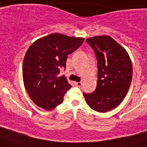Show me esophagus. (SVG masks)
<instances>
[{"label":"esophagus","mask_w":147,"mask_h":147,"mask_svg":"<svg viewBox=\"0 0 147 147\" xmlns=\"http://www.w3.org/2000/svg\"><path fill=\"white\" fill-rule=\"evenodd\" d=\"M76 85L78 86V87H81V86H82V82H76Z\"/></svg>","instance_id":"obj_1"}]
</instances>
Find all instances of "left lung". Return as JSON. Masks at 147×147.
<instances>
[{"label":"left lung","instance_id":"left-lung-1","mask_svg":"<svg viewBox=\"0 0 147 147\" xmlns=\"http://www.w3.org/2000/svg\"><path fill=\"white\" fill-rule=\"evenodd\" d=\"M97 61V83L92 93H84L88 105L95 111L106 113L118 107L129 89L133 68L126 50L109 36L86 40Z\"/></svg>","mask_w":147,"mask_h":147}]
</instances>
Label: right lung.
<instances>
[{"instance_id": "1", "label": "right lung", "mask_w": 147, "mask_h": 147, "mask_svg": "<svg viewBox=\"0 0 147 147\" xmlns=\"http://www.w3.org/2000/svg\"><path fill=\"white\" fill-rule=\"evenodd\" d=\"M84 41L54 33L34 42L27 50L23 62V80L32 100L46 110L55 108L63 101L71 87L61 70L66 68L68 55L77 50Z\"/></svg>"}]
</instances>
